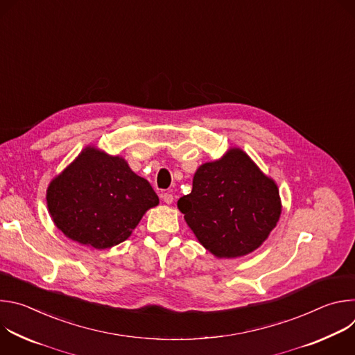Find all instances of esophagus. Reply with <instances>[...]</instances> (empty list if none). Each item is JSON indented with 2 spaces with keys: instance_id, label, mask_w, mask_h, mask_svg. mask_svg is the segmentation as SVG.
<instances>
[{
  "instance_id": "esophagus-1",
  "label": "esophagus",
  "mask_w": 355,
  "mask_h": 355,
  "mask_svg": "<svg viewBox=\"0 0 355 355\" xmlns=\"http://www.w3.org/2000/svg\"><path fill=\"white\" fill-rule=\"evenodd\" d=\"M162 198H163V200L166 202L167 205H171V204H173V200H174V196H173L171 193H168V192L163 193V195H162Z\"/></svg>"
}]
</instances>
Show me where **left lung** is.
I'll use <instances>...</instances> for the list:
<instances>
[{"instance_id": "1", "label": "left lung", "mask_w": 355, "mask_h": 355, "mask_svg": "<svg viewBox=\"0 0 355 355\" xmlns=\"http://www.w3.org/2000/svg\"><path fill=\"white\" fill-rule=\"evenodd\" d=\"M198 241L218 259L257 250L279 220L277 182L239 147L198 167L192 191L177 202Z\"/></svg>"}]
</instances>
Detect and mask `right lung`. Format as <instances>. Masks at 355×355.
<instances>
[{"mask_svg": "<svg viewBox=\"0 0 355 355\" xmlns=\"http://www.w3.org/2000/svg\"><path fill=\"white\" fill-rule=\"evenodd\" d=\"M46 200L58 229L96 250L125 241L143 215L159 205L148 181L133 173L123 157L95 146L83 148L50 181Z\"/></svg>", "mask_w": 355, "mask_h": 355, "instance_id": "obj_1", "label": "right lung"}]
</instances>
